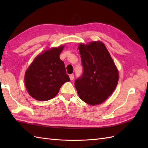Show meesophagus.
Listing matches in <instances>:
<instances>
[{"label":"esophagus","instance_id":"34e87169","mask_svg":"<svg viewBox=\"0 0 148 148\" xmlns=\"http://www.w3.org/2000/svg\"><path fill=\"white\" fill-rule=\"evenodd\" d=\"M69 77H70V79H71V81L73 80V79H74V74H71L70 76H69Z\"/></svg>","mask_w":148,"mask_h":148}]
</instances>
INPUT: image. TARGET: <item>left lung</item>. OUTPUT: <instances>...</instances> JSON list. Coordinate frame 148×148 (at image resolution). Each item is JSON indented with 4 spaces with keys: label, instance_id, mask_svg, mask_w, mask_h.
<instances>
[{
    "label": "left lung",
    "instance_id": "8db88e82",
    "mask_svg": "<svg viewBox=\"0 0 148 148\" xmlns=\"http://www.w3.org/2000/svg\"><path fill=\"white\" fill-rule=\"evenodd\" d=\"M83 72L75 81L80 99L90 105L102 103L114 92L118 72L105 45L94 41L79 46Z\"/></svg>",
    "mask_w": 148,
    "mask_h": 148
}]
</instances>
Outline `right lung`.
Wrapping results in <instances>:
<instances>
[{
    "instance_id": "right-lung-1",
    "label": "right lung",
    "mask_w": 148,
    "mask_h": 148,
    "mask_svg": "<svg viewBox=\"0 0 148 148\" xmlns=\"http://www.w3.org/2000/svg\"><path fill=\"white\" fill-rule=\"evenodd\" d=\"M64 46L51 48L36 58L25 75L29 95L40 101H46L57 95L64 83L70 81L64 62L59 56Z\"/></svg>"
}]
</instances>
